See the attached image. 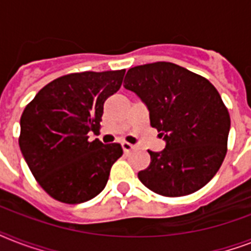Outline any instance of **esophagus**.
Here are the masks:
<instances>
[{"label": "esophagus", "instance_id": "obj_1", "mask_svg": "<svg viewBox=\"0 0 251 251\" xmlns=\"http://www.w3.org/2000/svg\"><path fill=\"white\" fill-rule=\"evenodd\" d=\"M121 146H122V150H124V152L125 153L130 152V151L134 149V146L130 145V143H127V142H122Z\"/></svg>", "mask_w": 251, "mask_h": 251}]
</instances>
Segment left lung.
<instances>
[{"instance_id": "left-lung-1", "label": "left lung", "mask_w": 251, "mask_h": 251, "mask_svg": "<svg viewBox=\"0 0 251 251\" xmlns=\"http://www.w3.org/2000/svg\"><path fill=\"white\" fill-rule=\"evenodd\" d=\"M124 87L142 99L150 124L165 149L150 151V165L138 173L146 187L164 197L202 189L226 155L230 117L210 80L172 62L131 68Z\"/></svg>"}]
</instances>
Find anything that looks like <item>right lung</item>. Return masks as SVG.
Here are the masks:
<instances>
[{"instance_id":"obj_1","label":"right lung","mask_w":251,"mask_h":251,"mask_svg":"<svg viewBox=\"0 0 251 251\" xmlns=\"http://www.w3.org/2000/svg\"><path fill=\"white\" fill-rule=\"evenodd\" d=\"M125 69L73 73L44 86L23 110L19 147L33 177L53 199L76 204L105 187L122 156L118 143L90 141L104 102L122 84Z\"/></svg>"}]
</instances>
